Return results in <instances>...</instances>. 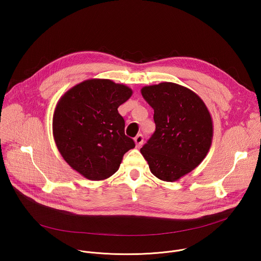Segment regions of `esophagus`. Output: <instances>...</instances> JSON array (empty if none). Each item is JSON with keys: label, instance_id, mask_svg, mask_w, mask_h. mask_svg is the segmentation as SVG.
Returning <instances> with one entry per match:
<instances>
[{"label": "esophagus", "instance_id": "1", "mask_svg": "<svg viewBox=\"0 0 261 261\" xmlns=\"http://www.w3.org/2000/svg\"><path fill=\"white\" fill-rule=\"evenodd\" d=\"M134 141L136 143V146L139 147L142 144V142H143V135L142 134H137L135 136V138H134Z\"/></svg>", "mask_w": 261, "mask_h": 261}]
</instances>
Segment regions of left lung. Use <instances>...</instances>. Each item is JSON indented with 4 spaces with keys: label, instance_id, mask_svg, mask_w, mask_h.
<instances>
[{
    "label": "left lung",
    "instance_id": "8db88e82",
    "mask_svg": "<svg viewBox=\"0 0 261 261\" xmlns=\"http://www.w3.org/2000/svg\"><path fill=\"white\" fill-rule=\"evenodd\" d=\"M141 94L154 108L156 130L140 152L155 176L177 180L206 156L213 138L211 115L194 92L176 84L144 87Z\"/></svg>",
    "mask_w": 261,
    "mask_h": 261
}]
</instances>
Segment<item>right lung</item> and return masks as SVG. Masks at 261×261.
Listing matches in <instances>:
<instances>
[{"mask_svg": "<svg viewBox=\"0 0 261 261\" xmlns=\"http://www.w3.org/2000/svg\"><path fill=\"white\" fill-rule=\"evenodd\" d=\"M131 95V89L109 80H89L58 102L53 119L56 144L65 161L85 177L111 176L124 154L135 146L118 111Z\"/></svg>", "mask_w": 261, "mask_h": 261, "instance_id": "obj_1", "label": "right lung"}]
</instances>
